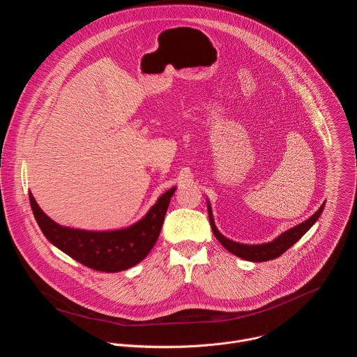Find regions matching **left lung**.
<instances>
[{
    "instance_id": "1",
    "label": "left lung",
    "mask_w": 357,
    "mask_h": 357,
    "mask_svg": "<svg viewBox=\"0 0 357 357\" xmlns=\"http://www.w3.org/2000/svg\"><path fill=\"white\" fill-rule=\"evenodd\" d=\"M325 206V202L319 206V209L314 213L311 218H308L307 221H304L303 224L286 231L284 234H281L278 238H275L274 241L268 242V243H261V245H243V243H238L234 242L228 238H225L215 227V222H213L212 218V211H211V205L209 201H206V208H208V215H209V224L212 228L213 235L221 242V245L229 250L231 253H234L235 256L249 260V261H267V260H273L278 256H281L287 249H290L298 239H301L303 235L307 234V231L318 221V218L321 217L322 209Z\"/></svg>"
}]
</instances>
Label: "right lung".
<instances>
[{
  "mask_svg": "<svg viewBox=\"0 0 357 357\" xmlns=\"http://www.w3.org/2000/svg\"><path fill=\"white\" fill-rule=\"evenodd\" d=\"M176 187L159 197L146 215L125 229L83 231L56 224L29 192L33 217L46 239L71 259L98 271L116 273L144 260L155 246Z\"/></svg>",
  "mask_w": 357,
  "mask_h": 357,
  "instance_id": "add662e5",
  "label": "right lung"
}]
</instances>
